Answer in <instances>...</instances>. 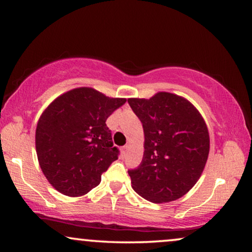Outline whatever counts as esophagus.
<instances>
[{
	"label": "esophagus",
	"mask_w": 252,
	"mask_h": 252,
	"mask_svg": "<svg viewBox=\"0 0 252 252\" xmlns=\"http://www.w3.org/2000/svg\"><path fill=\"white\" fill-rule=\"evenodd\" d=\"M127 149H129V146H127V144H126V146H125V147H122V152L126 153Z\"/></svg>",
	"instance_id": "esophagus-1"
}]
</instances>
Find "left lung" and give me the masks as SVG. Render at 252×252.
Returning a JSON list of instances; mask_svg holds the SVG:
<instances>
[{
    "label": "left lung",
    "mask_w": 252,
    "mask_h": 252,
    "mask_svg": "<svg viewBox=\"0 0 252 252\" xmlns=\"http://www.w3.org/2000/svg\"><path fill=\"white\" fill-rule=\"evenodd\" d=\"M127 102L144 132L141 164L127 171L132 188L153 203L181 198L207 163L210 139L202 116L191 102L169 92Z\"/></svg>",
    "instance_id": "1"
}]
</instances>
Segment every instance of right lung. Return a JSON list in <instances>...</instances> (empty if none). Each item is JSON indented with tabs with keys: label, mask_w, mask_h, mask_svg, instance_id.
I'll list each match as a JSON object with an SVG mask.
<instances>
[{
	"label": "right lung",
	"mask_w": 252,
	"mask_h": 252,
	"mask_svg": "<svg viewBox=\"0 0 252 252\" xmlns=\"http://www.w3.org/2000/svg\"><path fill=\"white\" fill-rule=\"evenodd\" d=\"M126 101L84 87L63 93L43 111L35 131L37 160L59 192L80 197L99 185L119 156L105 121Z\"/></svg>",
	"instance_id": "add662e5"
}]
</instances>
